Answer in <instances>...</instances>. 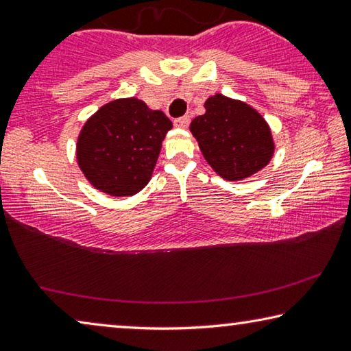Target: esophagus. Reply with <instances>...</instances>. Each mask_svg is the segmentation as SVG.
<instances>
[{"label":"esophagus","mask_w":351,"mask_h":351,"mask_svg":"<svg viewBox=\"0 0 351 351\" xmlns=\"http://www.w3.org/2000/svg\"><path fill=\"white\" fill-rule=\"evenodd\" d=\"M189 123H190V119H189V116H182V117H180V119H176V121H175V127L187 128V127H189Z\"/></svg>","instance_id":"1"}]
</instances>
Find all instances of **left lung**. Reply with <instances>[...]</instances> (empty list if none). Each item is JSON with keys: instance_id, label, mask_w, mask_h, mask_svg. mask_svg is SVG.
<instances>
[{"instance_id": "left-lung-1", "label": "left lung", "mask_w": 351, "mask_h": 351, "mask_svg": "<svg viewBox=\"0 0 351 351\" xmlns=\"http://www.w3.org/2000/svg\"><path fill=\"white\" fill-rule=\"evenodd\" d=\"M206 112L190 123L207 164L226 181H241L265 169L274 156L269 123L254 106L217 93Z\"/></svg>"}]
</instances>
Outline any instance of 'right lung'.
Instances as JSON below:
<instances>
[{"label":"right lung","mask_w":351,"mask_h":351,"mask_svg":"<svg viewBox=\"0 0 351 351\" xmlns=\"http://www.w3.org/2000/svg\"><path fill=\"white\" fill-rule=\"evenodd\" d=\"M173 123L136 97L116 99L86 119L75 159L86 181L110 197H133L152 180L162 141Z\"/></svg>","instance_id":"1"}]
</instances>
